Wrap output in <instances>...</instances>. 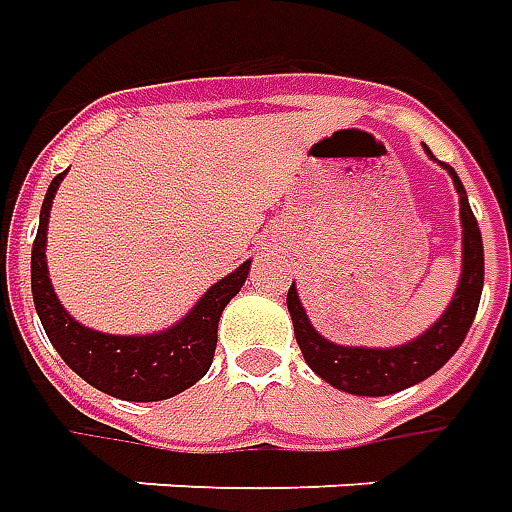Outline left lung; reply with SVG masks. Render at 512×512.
<instances>
[{
	"label": "left lung",
	"mask_w": 512,
	"mask_h": 512,
	"mask_svg": "<svg viewBox=\"0 0 512 512\" xmlns=\"http://www.w3.org/2000/svg\"><path fill=\"white\" fill-rule=\"evenodd\" d=\"M423 151L431 162H437L434 154L423 145ZM440 168L448 170L454 190L460 196V227H462V266L457 288L448 300L446 311L431 322L420 336L392 347H367V344H339L330 342L311 325L308 311L300 300L297 285L288 288V314L294 322V336L300 344L302 356L308 367L314 370L330 387L350 392V395H364V398H381L392 395L426 381L434 375L448 358L460 350V344L468 336V328L474 322L479 297H482V283H485V252H482V235L476 224L468 193L462 187L457 170L440 162Z\"/></svg>",
	"instance_id": "obj_1"
}]
</instances>
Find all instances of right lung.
Wrapping results in <instances>:
<instances>
[{
	"label": "right lung",
	"mask_w": 512,
	"mask_h": 512,
	"mask_svg": "<svg viewBox=\"0 0 512 512\" xmlns=\"http://www.w3.org/2000/svg\"><path fill=\"white\" fill-rule=\"evenodd\" d=\"M64 176L66 170L58 173L47 187L30 260L33 302L44 333L58 350V356L66 361V367L100 392L134 403L168 401L193 387L210 370L221 314L246 283L252 260H243L238 269L212 283L193 302V308L168 328L154 333H103L89 328L61 305L47 269L52 198Z\"/></svg>",
	"instance_id": "obj_1"
}]
</instances>
